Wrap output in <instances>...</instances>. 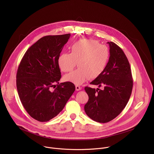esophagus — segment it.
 Masks as SVG:
<instances>
[{
	"label": "esophagus",
	"mask_w": 154,
	"mask_h": 154,
	"mask_svg": "<svg viewBox=\"0 0 154 154\" xmlns=\"http://www.w3.org/2000/svg\"><path fill=\"white\" fill-rule=\"evenodd\" d=\"M75 87H76V91H79V90L81 89V87H79V86H78V85H76Z\"/></svg>",
	"instance_id": "1"
}]
</instances>
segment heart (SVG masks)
<instances>
[{
    "instance_id": "heart-1",
    "label": "heart",
    "mask_w": 154,
    "mask_h": 154,
    "mask_svg": "<svg viewBox=\"0 0 154 154\" xmlns=\"http://www.w3.org/2000/svg\"><path fill=\"white\" fill-rule=\"evenodd\" d=\"M70 53L62 54L58 59L60 70L70 72L77 63L79 68L67 74L65 81L81 85L88 79H94L104 71L110 57L108 47L92 39H81L72 44Z\"/></svg>"
}]
</instances>
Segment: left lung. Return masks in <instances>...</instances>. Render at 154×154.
<instances>
[{
  "instance_id": "left-lung-1",
  "label": "left lung",
  "mask_w": 154,
  "mask_h": 154,
  "mask_svg": "<svg viewBox=\"0 0 154 154\" xmlns=\"http://www.w3.org/2000/svg\"><path fill=\"white\" fill-rule=\"evenodd\" d=\"M107 43L110 55L107 65L90 83L104 89L85 87L89 100L84 110L89 118L99 123L109 122L120 114L129 101L133 88L132 71L126 56L117 44Z\"/></svg>"
}]
</instances>
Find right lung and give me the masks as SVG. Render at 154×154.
<instances>
[{
    "mask_svg": "<svg viewBox=\"0 0 154 154\" xmlns=\"http://www.w3.org/2000/svg\"><path fill=\"white\" fill-rule=\"evenodd\" d=\"M70 36L41 38L27 50L18 66L17 88L20 100L29 116L39 122H48L59 114L75 90L72 82H59L58 59Z\"/></svg>",
    "mask_w": 154,
    "mask_h": 154,
    "instance_id": "1",
    "label": "right lung"
}]
</instances>
